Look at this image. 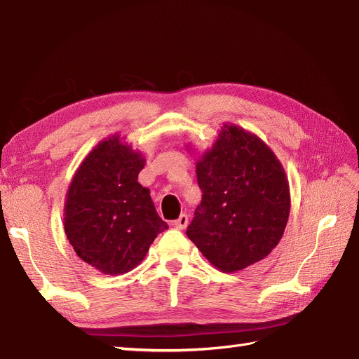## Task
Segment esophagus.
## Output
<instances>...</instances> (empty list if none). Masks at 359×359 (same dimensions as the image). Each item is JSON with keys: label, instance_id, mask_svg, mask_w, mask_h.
<instances>
[{"label": "esophagus", "instance_id": "obj_1", "mask_svg": "<svg viewBox=\"0 0 359 359\" xmlns=\"http://www.w3.org/2000/svg\"><path fill=\"white\" fill-rule=\"evenodd\" d=\"M172 224H173V227H177V229H180V231L186 229L187 224H189V215L187 214H181L177 220L172 222Z\"/></svg>", "mask_w": 359, "mask_h": 359}]
</instances>
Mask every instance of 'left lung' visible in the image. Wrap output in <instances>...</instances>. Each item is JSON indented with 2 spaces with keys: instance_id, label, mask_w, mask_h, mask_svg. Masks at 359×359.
Wrapping results in <instances>:
<instances>
[{
  "instance_id": "obj_1",
  "label": "left lung",
  "mask_w": 359,
  "mask_h": 359,
  "mask_svg": "<svg viewBox=\"0 0 359 359\" xmlns=\"http://www.w3.org/2000/svg\"><path fill=\"white\" fill-rule=\"evenodd\" d=\"M202 201L187 236L223 273L266 257L280 243L290 211L281 163L256 135L224 124L196 163Z\"/></svg>"
}]
</instances>
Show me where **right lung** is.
Segmentation results:
<instances>
[{
	"mask_svg": "<svg viewBox=\"0 0 359 359\" xmlns=\"http://www.w3.org/2000/svg\"><path fill=\"white\" fill-rule=\"evenodd\" d=\"M145 158L118 135L97 145L76 170L64 208V231L83 262L103 274L132 271L168 229L137 182Z\"/></svg>",
	"mask_w": 359,
	"mask_h": 359,
	"instance_id": "1",
	"label": "right lung"
}]
</instances>
